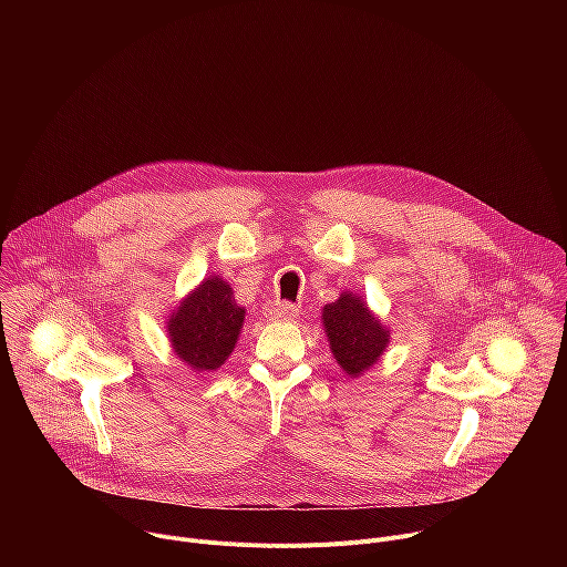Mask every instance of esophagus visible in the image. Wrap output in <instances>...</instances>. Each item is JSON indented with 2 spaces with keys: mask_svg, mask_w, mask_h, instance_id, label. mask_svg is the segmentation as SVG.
Instances as JSON below:
<instances>
[{
  "mask_svg": "<svg viewBox=\"0 0 567 567\" xmlns=\"http://www.w3.org/2000/svg\"><path fill=\"white\" fill-rule=\"evenodd\" d=\"M296 313H298V309L291 302H269L265 307V316L269 320H291Z\"/></svg>",
  "mask_w": 567,
  "mask_h": 567,
  "instance_id": "esophagus-1",
  "label": "esophagus"
}]
</instances>
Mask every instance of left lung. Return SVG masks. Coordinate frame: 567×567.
<instances>
[{
    "label": "left lung",
    "mask_w": 567,
    "mask_h": 567,
    "mask_svg": "<svg viewBox=\"0 0 567 567\" xmlns=\"http://www.w3.org/2000/svg\"><path fill=\"white\" fill-rule=\"evenodd\" d=\"M320 320L339 368L352 379L368 372L390 343V328L359 293L343 291L339 300L322 307Z\"/></svg>",
    "instance_id": "obj_1"
}]
</instances>
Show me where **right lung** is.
Here are the masks:
<instances>
[{
    "label": "right lung",
    "instance_id": "right-lung-1",
    "mask_svg": "<svg viewBox=\"0 0 567 567\" xmlns=\"http://www.w3.org/2000/svg\"><path fill=\"white\" fill-rule=\"evenodd\" d=\"M247 309L233 298V287L219 278H204L166 316L175 357L195 374L215 372L226 363L245 328Z\"/></svg>",
    "mask_w": 567,
    "mask_h": 567
}]
</instances>
